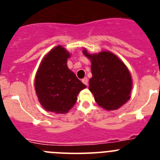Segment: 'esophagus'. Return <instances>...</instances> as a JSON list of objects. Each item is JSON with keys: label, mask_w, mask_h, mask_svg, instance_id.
<instances>
[{"label": "esophagus", "mask_w": 160, "mask_h": 160, "mask_svg": "<svg viewBox=\"0 0 160 160\" xmlns=\"http://www.w3.org/2000/svg\"><path fill=\"white\" fill-rule=\"evenodd\" d=\"M82 82L85 85H87V86L88 85V79H87V78H84L82 79Z\"/></svg>", "instance_id": "obj_1"}]
</instances>
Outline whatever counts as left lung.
I'll use <instances>...</instances> for the list:
<instances>
[{"instance_id": "obj_1", "label": "left lung", "mask_w": 160, "mask_h": 160, "mask_svg": "<svg viewBox=\"0 0 160 160\" xmlns=\"http://www.w3.org/2000/svg\"><path fill=\"white\" fill-rule=\"evenodd\" d=\"M82 53L91 62L92 78L89 81V90L96 102L108 111L122 107L130 99L132 88L127 66L111 52L90 54L84 49Z\"/></svg>"}]
</instances>
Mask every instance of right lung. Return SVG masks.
Returning a JSON list of instances; mask_svg holds the SVG:
<instances>
[{"label":"right lung","instance_id":"obj_1","mask_svg":"<svg viewBox=\"0 0 160 160\" xmlns=\"http://www.w3.org/2000/svg\"><path fill=\"white\" fill-rule=\"evenodd\" d=\"M70 53L61 46L44 58L35 78V90L45 110L57 114L67 113L78 99V94L86 88L67 67Z\"/></svg>","mask_w":160,"mask_h":160}]
</instances>
